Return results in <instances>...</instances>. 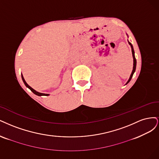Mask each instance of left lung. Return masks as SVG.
Here are the masks:
<instances>
[{"mask_svg":"<svg viewBox=\"0 0 159 159\" xmlns=\"http://www.w3.org/2000/svg\"><path fill=\"white\" fill-rule=\"evenodd\" d=\"M129 42V44L131 45V48L132 55H133V58H134V67H133V70H132L131 74V75H130V77H129V80H128V81L127 82L126 84L131 80V78H132V76H133V75H134V73H135V69H136V65H137V61H136V59H135V52H134V48H133L132 44H131L129 42Z\"/></svg>","mask_w":159,"mask_h":159,"instance_id":"8db88e82","label":"left lung"}]
</instances>
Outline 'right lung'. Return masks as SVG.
<instances>
[{
	"label": "right lung",
	"mask_w": 159,
	"mask_h": 159,
	"mask_svg": "<svg viewBox=\"0 0 159 159\" xmlns=\"http://www.w3.org/2000/svg\"><path fill=\"white\" fill-rule=\"evenodd\" d=\"M22 80H23V82H24V84L25 85V86L28 87V88L30 90H31L34 94H35V95H38V96H49V94H43V93H38V92H37L36 90H35L34 89H33L31 86H30L27 84V83H26V82H25V79H24V76H23V75H22Z\"/></svg>",
	"instance_id": "add662e5"
}]
</instances>
